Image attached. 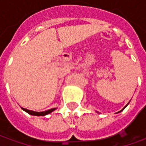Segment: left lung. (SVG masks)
<instances>
[{
  "mask_svg": "<svg viewBox=\"0 0 146 146\" xmlns=\"http://www.w3.org/2000/svg\"><path fill=\"white\" fill-rule=\"evenodd\" d=\"M129 102H128V103H127V104L126 105V106H124V107L123 108V110H120V111H119V112H117V113H120V112H122L123 110H124V109H125V108H126V107H127V106H128V104H129ZM97 113H98V112H97Z\"/></svg>",
  "mask_w": 146,
  "mask_h": 146,
  "instance_id": "8db88e82",
  "label": "left lung"
}]
</instances>
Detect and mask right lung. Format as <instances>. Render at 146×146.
Segmentation results:
<instances>
[{
  "mask_svg": "<svg viewBox=\"0 0 146 146\" xmlns=\"http://www.w3.org/2000/svg\"><path fill=\"white\" fill-rule=\"evenodd\" d=\"M22 110H23L25 112H27V113H29L30 115H32V116H46V115H48V114H50V113H52L53 111H54V110H56V108H53V109L46 110V111H44V112H35V111H33V110H27V109H24V108H22Z\"/></svg>",
  "mask_w": 146,
  "mask_h": 146,
  "instance_id": "right-lung-1",
  "label": "right lung"
}]
</instances>
